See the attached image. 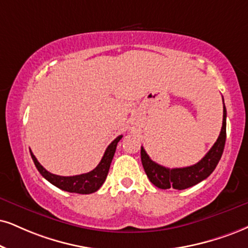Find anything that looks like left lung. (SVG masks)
Here are the masks:
<instances>
[{"label":"left lung","mask_w":248,"mask_h":248,"mask_svg":"<svg viewBox=\"0 0 248 248\" xmlns=\"http://www.w3.org/2000/svg\"><path fill=\"white\" fill-rule=\"evenodd\" d=\"M225 139H227V109H225L224 100H223V124L221 133L210 151L202 157V160L191 167L169 169L153 161L143 147H141L140 154H141L142 167L149 180L158 188H188L202 182L215 170L224 151Z\"/></svg>","instance_id":"left-lung-1"}]
</instances>
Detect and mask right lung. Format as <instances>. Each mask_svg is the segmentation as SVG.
<instances>
[{
	"mask_svg": "<svg viewBox=\"0 0 248 248\" xmlns=\"http://www.w3.org/2000/svg\"><path fill=\"white\" fill-rule=\"evenodd\" d=\"M122 137L123 136H118L117 138L107 147L105 154H103V157L101 158L100 163L97 164L95 169H93L87 173H81V175L77 176L64 177L54 175V173L46 170L45 168L39 163L36 157L33 155V153L31 152V149L30 153L39 172L41 173L42 177H45L48 182L56 186V187L63 189V191L71 192V193L91 194L96 192L97 189L102 186L103 183H105L107 175H108L110 164H111L112 157H114L115 155L116 147H117V143L119 140L122 139Z\"/></svg>",
	"mask_w": 248,
	"mask_h": 248,
	"instance_id": "right-lung-1",
	"label": "right lung"
}]
</instances>
